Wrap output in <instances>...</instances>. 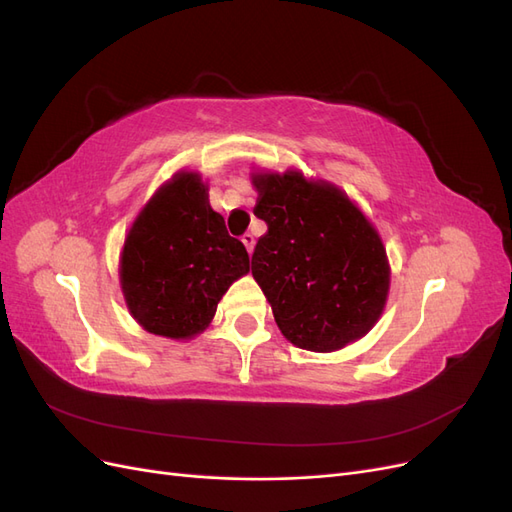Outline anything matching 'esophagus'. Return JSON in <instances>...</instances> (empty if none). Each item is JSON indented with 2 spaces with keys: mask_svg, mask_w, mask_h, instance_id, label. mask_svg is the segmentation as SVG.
Instances as JSON below:
<instances>
[{
  "mask_svg": "<svg viewBox=\"0 0 512 512\" xmlns=\"http://www.w3.org/2000/svg\"><path fill=\"white\" fill-rule=\"evenodd\" d=\"M241 241H243V245H245V250H247V254H252L254 252V235H250V232H245V235L241 237Z\"/></svg>",
  "mask_w": 512,
  "mask_h": 512,
  "instance_id": "1",
  "label": "esophagus"
}]
</instances>
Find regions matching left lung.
Returning <instances> with one entry per match:
<instances>
[{
  "mask_svg": "<svg viewBox=\"0 0 512 512\" xmlns=\"http://www.w3.org/2000/svg\"><path fill=\"white\" fill-rule=\"evenodd\" d=\"M254 215L267 222L252 275L290 344L335 352L380 320L391 286L384 243L337 185L301 170L252 173Z\"/></svg>",
  "mask_w": 512,
  "mask_h": 512,
  "instance_id": "left-lung-1",
  "label": "left lung"
}]
</instances>
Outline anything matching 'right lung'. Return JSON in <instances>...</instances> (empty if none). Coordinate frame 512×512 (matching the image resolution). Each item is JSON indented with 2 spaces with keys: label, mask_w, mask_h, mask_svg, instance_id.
<instances>
[{
  "label": "right lung",
  "mask_w": 512,
  "mask_h": 512,
  "mask_svg": "<svg viewBox=\"0 0 512 512\" xmlns=\"http://www.w3.org/2000/svg\"><path fill=\"white\" fill-rule=\"evenodd\" d=\"M250 271L245 245L228 235L194 170H179L136 215L119 258L132 318L153 335L203 333L232 282Z\"/></svg>",
  "instance_id": "1"
}]
</instances>
